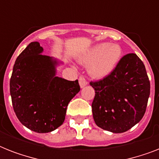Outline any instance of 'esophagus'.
<instances>
[{"label": "esophagus", "mask_w": 159, "mask_h": 159, "mask_svg": "<svg viewBox=\"0 0 159 159\" xmlns=\"http://www.w3.org/2000/svg\"><path fill=\"white\" fill-rule=\"evenodd\" d=\"M88 84V82H87V80L83 76H80L79 77V85L80 87H84L85 86H87V85Z\"/></svg>", "instance_id": "34e87169"}]
</instances>
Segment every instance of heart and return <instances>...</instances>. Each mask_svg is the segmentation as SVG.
Segmentation results:
<instances>
[{"instance_id":"1","label":"heart","mask_w":159,"mask_h":159,"mask_svg":"<svg viewBox=\"0 0 159 159\" xmlns=\"http://www.w3.org/2000/svg\"><path fill=\"white\" fill-rule=\"evenodd\" d=\"M122 57L121 47L116 43H102L85 53L80 61L89 66L88 72L94 78L101 79L113 71Z\"/></svg>"}]
</instances>
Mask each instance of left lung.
I'll use <instances>...</instances> for the list:
<instances>
[{
	"mask_svg": "<svg viewBox=\"0 0 159 159\" xmlns=\"http://www.w3.org/2000/svg\"><path fill=\"white\" fill-rule=\"evenodd\" d=\"M90 85L95 89L92 108L98 127L123 133L143 118L150 82L145 66L135 53L125 55L108 76Z\"/></svg>",
	"mask_w": 159,
	"mask_h": 159,
	"instance_id": "1",
	"label": "left lung"
}]
</instances>
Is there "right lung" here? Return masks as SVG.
Listing matches in <instances>:
<instances>
[{"label":"right lung","instance_id":"1","mask_svg":"<svg viewBox=\"0 0 159 159\" xmlns=\"http://www.w3.org/2000/svg\"><path fill=\"white\" fill-rule=\"evenodd\" d=\"M32 42L16 58L10 81L12 106L22 125L37 133L62 125L70 101L78 93V80L56 77L57 61L42 54Z\"/></svg>","mask_w":159,"mask_h":159}]
</instances>
